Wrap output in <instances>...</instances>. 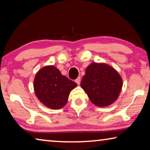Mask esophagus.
Returning <instances> with one entry per match:
<instances>
[{"mask_svg": "<svg viewBox=\"0 0 150 150\" xmlns=\"http://www.w3.org/2000/svg\"><path fill=\"white\" fill-rule=\"evenodd\" d=\"M75 82H76V83H77L78 85H80V83H81V78H80V77H79L77 78V79H75Z\"/></svg>", "mask_w": 150, "mask_h": 150, "instance_id": "obj_1", "label": "esophagus"}]
</instances>
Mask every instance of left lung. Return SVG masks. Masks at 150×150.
Masks as SVG:
<instances>
[{
    "label": "left lung",
    "mask_w": 150,
    "mask_h": 150,
    "mask_svg": "<svg viewBox=\"0 0 150 150\" xmlns=\"http://www.w3.org/2000/svg\"><path fill=\"white\" fill-rule=\"evenodd\" d=\"M123 80L117 71L105 63H91L87 67L81 87L92 103L108 107L120 96Z\"/></svg>",
    "instance_id": "8db88e82"
}]
</instances>
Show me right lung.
I'll return each instance as SVG.
<instances>
[{
    "instance_id": "1",
    "label": "right lung",
    "mask_w": 150,
    "mask_h": 150,
    "mask_svg": "<svg viewBox=\"0 0 150 150\" xmlns=\"http://www.w3.org/2000/svg\"><path fill=\"white\" fill-rule=\"evenodd\" d=\"M76 83L61 74L54 65H47L38 71L34 79V91L38 99L47 108L61 109L67 103L70 92Z\"/></svg>"
}]
</instances>
